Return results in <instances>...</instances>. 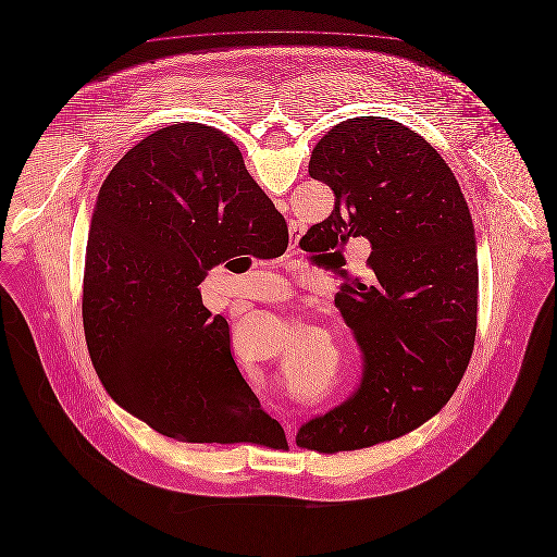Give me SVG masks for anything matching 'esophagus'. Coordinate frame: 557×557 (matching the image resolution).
I'll return each mask as SVG.
<instances>
[{
  "mask_svg": "<svg viewBox=\"0 0 557 557\" xmlns=\"http://www.w3.org/2000/svg\"><path fill=\"white\" fill-rule=\"evenodd\" d=\"M287 430H289V432H292V425H287Z\"/></svg>",
  "mask_w": 557,
  "mask_h": 557,
  "instance_id": "34e87169",
  "label": "esophagus"
}]
</instances>
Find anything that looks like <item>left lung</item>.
<instances>
[{
    "instance_id": "left-lung-1",
    "label": "left lung",
    "mask_w": 557,
    "mask_h": 557,
    "mask_svg": "<svg viewBox=\"0 0 557 557\" xmlns=\"http://www.w3.org/2000/svg\"><path fill=\"white\" fill-rule=\"evenodd\" d=\"M308 172L331 186L335 209L301 236V249L333 251L364 236L371 256L367 276L339 272L346 283L335 299L362 351L360 387L306 421L295 442L356 450L409 434L455 394L475 339V235L438 150L394 119L335 125Z\"/></svg>"
}]
</instances>
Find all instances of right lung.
<instances>
[{"label":"right lung","mask_w":557,"mask_h":557,"mask_svg":"<svg viewBox=\"0 0 557 557\" xmlns=\"http://www.w3.org/2000/svg\"><path fill=\"white\" fill-rule=\"evenodd\" d=\"M287 245L285 218L222 132L176 123L127 150L98 193L82 297L94 369L119 407L180 442H285L199 285L233 256L272 260Z\"/></svg>","instance_id":"right-lung-1"}]
</instances>
